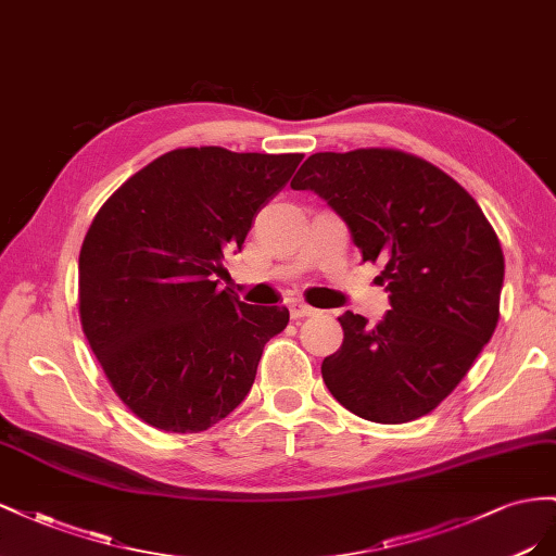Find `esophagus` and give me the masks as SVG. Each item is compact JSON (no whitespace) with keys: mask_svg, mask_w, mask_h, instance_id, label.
I'll return each instance as SVG.
<instances>
[{"mask_svg":"<svg viewBox=\"0 0 556 556\" xmlns=\"http://www.w3.org/2000/svg\"><path fill=\"white\" fill-rule=\"evenodd\" d=\"M289 309H291V319H305V316H314L316 312L319 309H314V307H309V305H305L303 300H291L289 303Z\"/></svg>","mask_w":556,"mask_h":556,"instance_id":"1","label":"esophagus"}]
</instances>
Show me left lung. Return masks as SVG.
I'll list each match as a JSON object with an SVG mask.
<instances>
[{
    "mask_svg": "<svg viewBox=\"0 0 556 556\" xmlns=\"http://www.w3.org/2000/svg\"><path fill=\"white\" fill-rule=\"evenodd\" d=\"M291 188L326 200L363 261L384 263V319H338L342 346L321 363L332 399L377 424L428 415L498 324L505 263L480 204L435 165L393 149L314 153Z\"/></svg>",
    "mask_w": 556,
    "mask_h": 556,
    "instance_id": "1",
    "label": "left lung"
}]
</instances>
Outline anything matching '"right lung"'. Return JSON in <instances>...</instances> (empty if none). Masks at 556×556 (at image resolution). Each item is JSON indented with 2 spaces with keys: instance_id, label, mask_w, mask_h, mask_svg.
Segmentation results:
<instances>
[{
  "instance_id": "add662e5",
  "label": "right lung",
  "mask_w": 556,
  "mask_h": 556,
  "mask_svg": "<svg viewBox=\"0 0 556 556\" xmlns=\"http://www.w3.org/2000/svg\"><path fill=\"white\" fill-rule=\"evenodd\" d=\"M303 153L177 149L111 195L78 256V312L118 399L167 433H200L251 391L287 307L218 289L226 253L289 184Z\"/></svg>"
}]
</instances>
